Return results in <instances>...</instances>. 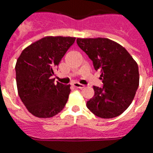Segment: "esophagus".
<instances>
[{
	"label": "esophagus",
	"mask_w": 153,
	"mask_h": 153,
	"mask_svg": "<svg viewBox=\"0 0 153 153\" xmlns=\"http://www.w3.org/2000/svg\"><path fill=\"white\" fill-rule=\"evenodd\" d=\"M73 84V86L75 87V88H77L82 89V88H84V84H80V83H78V82H74Z\"/></svg>",
	"instance_id": "obj_1"
}]
</instances>
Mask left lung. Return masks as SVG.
Returning a JSON list of instances; mask_svg holds the SVG:
<instances>
[{
    "instance_id": "left-lung-1",
    "label": "left lung",
    "mask_w": 153,
    "mask_h": 153,
    "mask_svg": "<svg viewBox=\"0 0 153 153\" xmlns=\"http://www.w3.org/2000/svg\"><path fill=\"white\" fill-rule=\"evenodd\" d=\"M77 45L101 73L102 87L93 86L95 95L87 107L102 118L120 115L131 104L139 85L137 62L124 47L105 38L77 39Z\"/></svg>"
}]
</instances>
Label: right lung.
<instances>
[{"mask_svg":"<svg viewBox=\"0 0 153 153\" xmlns=\"http://www.w3.org/2000/svg\"><path fill=\"white\" fill-rule=\"evenodd\" d=\"M76 38L48 36L22 51L16 65L18 93L28 111L38 118H51L62 111L70 84L54 83V69Z\"/></svg>","mask_w":153,"mask_h":153,"instance_id":"right-lung-1","label":"right lung"}]
</instances>
